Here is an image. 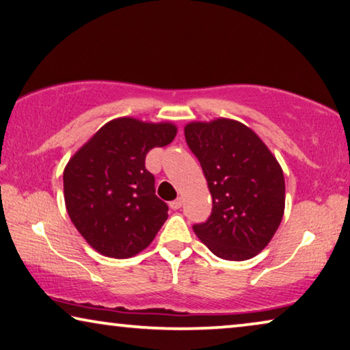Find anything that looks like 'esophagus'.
I'll use <instances>...</instances> for the list:
<instances>
[{"mask_svg":"<svg viewBox=\"0 0 350 350\" xmlns=\"http://www.w3.org/2000/svg\"><path fill=\"white\" fill-rule=\"evenodd\" d=\"M182 202H184V201H182V198H177V200H174V201H171V208H174V211H176V208H180L182 207Z\"/></svg>","mask_w":350,"mask_h":350,"instance_id":"obj_1","label":"esophagus"}]
</instances>
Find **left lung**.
Returning a JSON list of instances; mask_svg holds the SVG:
<instances>
[{
  "label": "left lung",
  "mask_w": 350,
  "mask_h": 350,
  "mask_svg": "<svg viewBox=\"0 0 350 350\" xmlns=\"http://www.w3.org/2000/svg\"><path fill=\"white\" fill-rule=\"evenodd\" d=\"M184 132L212 195L211 217L193 231L221 259L256 256L283 218V170L258 135L237 121L191 122Z\"/></svg>",
  "instance_id": "1"
}]
</instances>
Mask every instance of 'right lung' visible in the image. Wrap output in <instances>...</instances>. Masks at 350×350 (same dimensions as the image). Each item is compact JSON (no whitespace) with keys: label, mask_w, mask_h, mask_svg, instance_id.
Instances as JSON below:
<instances>
[{"label":"right lung","mask_w":350,"mask_h":350,"mask_svg":"<svg viewBox=\"0 0 350 350\" xmlns=\"http://www.w3.org/2000/svg\"><path fill=\"white\" fill-rule=\"evenodd\" d=\"M173 124L132 118L108 122L69 160L64 170L67 213L98 253L125 259L144 250L168 218L155 195L146 155L176 137Z\"/></svg>","instance_id":"right-lung-1"}]
</instances>
